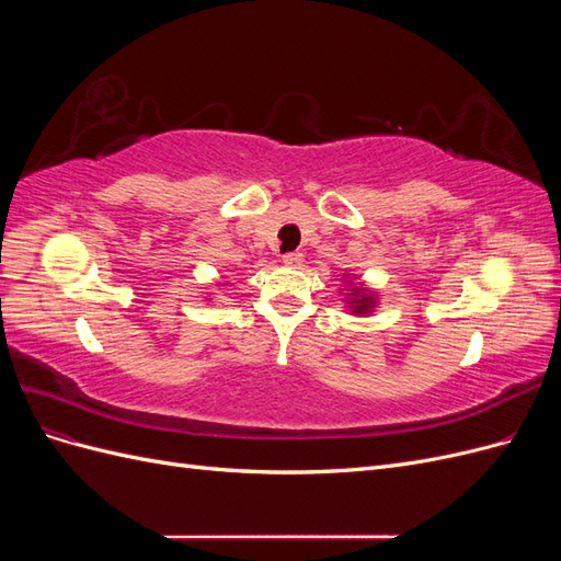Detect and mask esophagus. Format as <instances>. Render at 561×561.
<instances>
[{"mask_svg": "<svg viewBox=\"0 0 561 561\" xmlns=\"http://www.w3.org/2000/svg\"><path fill=\"white\" fill-rule=\"evenodd\" d=\"M280 260H283V264H285V266H293V268H297V266L301 264V260H304V254H301V252H285Z\"/></svg>", "mask_w": 561, "mask_h": 561, "instance_id": "34e87169", "label": "esophagus"}]
</instances>
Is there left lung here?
<instances>
[{
  "instance_id": "obj_1",
  "label": "left lung",
  "mask_w": 561,
  "mask_h": 561,
  "mask_svg": "<svg viewBox=\"0 0 561 561\" xmlns=\"http://www.w3.org/2000/svg\"><path fill=\"white\" fill-rule=\"evenodd\" d=\"M344 301L353 316H369L371 311L377 309L379 304V295L375 290H369L365 283H355V276L346 274L344 278Z\"/></svg>"
}]
</instances>
